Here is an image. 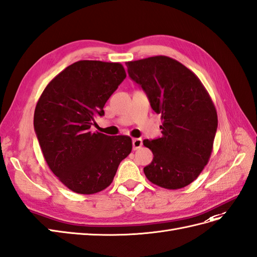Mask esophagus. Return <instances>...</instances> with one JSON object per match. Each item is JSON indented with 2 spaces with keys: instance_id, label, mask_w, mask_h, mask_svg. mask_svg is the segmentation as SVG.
I'll return each mask as SVG.
<instances>
[{
  "instance_id": "34e87169",
  "label": "esophagus",
  "mask_w": 257,
  "mask_h": 257,
  "mask_svg": "<svg viewBox=\"0 0 257 257\" xmlns=\"http://www.w3.org/2000/svg\"><path fill=\"white\" fill-rule=\"evenodd\" d=\"M142 147V140L140 138H137V139L133 140V148L135 151H137L138 149H140Z\"/></svg>"
}]
</instances>
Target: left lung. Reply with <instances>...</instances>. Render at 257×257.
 <instances>
[{"label": "left lung", "mask_w": 257, "mask_h": 257, "mask_svg": "<svg viewBox=\"0 0 257 257\" xmlns=\"http://www.w3.org/2000/svg\"><path fill=\"white\" fill-rule=\"evenodd\" d=\"M129 77L146 92L161 114L162 137L144 140L153 161L143 168L154 185L177 190L193 182L207 165L217 130V111L193 71L159 55L127 62Z\"/></svg>", "instance_id": "1"}]
</instances>
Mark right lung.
I'll return each mask as SVG.
<instances>
[{
	"instance_id": "1",
	"label": "right lung",
	"mask_w": 257,
	"mask_h": 257,
	"mask_svg": "<svg viewBox=\"0 0 257 257\" xmlns=\"http://www.w3.org/2000/svg\"><path fill=\"white\" fill-rule=\"evenodd\" d=\"M124 78L120 63L79 61L52 79L38 100L34 126L44 160L71 191L94 194L106 189L133 150L128 136L90 130Z\"/></svg>"
}]
</instances>
